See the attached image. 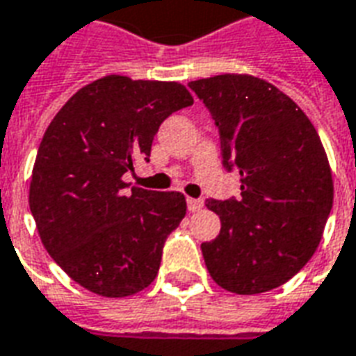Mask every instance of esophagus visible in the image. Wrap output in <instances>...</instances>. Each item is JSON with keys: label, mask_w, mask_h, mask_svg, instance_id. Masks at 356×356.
<instances>
[{"label": "esophagus", "mask_w": 356, "mask_h": 356, "mask_svg": "<svg viewBox=\"0 0 356 356\" xmlns=\"http://www.w3.org/2000/svg\"><path fill=\"white\" fill-rule=\"evenodd\" d=\"M201 207H203V201H201V199H188V209H190L191 213L201 211Z\"/></svg>", "instance_id": "34e87169"}]
</instances>
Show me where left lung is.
<instances>
[{
    "label": "left lung",
    "mask_w": 356,
    "mask_h": 356,
    "mask_svg": "<svg viewBox=\"0 0 356 356\" xmlns=\"http://www.w3.org/2000/svg\"><path fill=\"white\" fill-rule=\"evenodd\" d=\"M218 130L220 157L238 170L239 197L207 199L220 234L201 243L211 278L239 295L270 291L309 263L334 203L318 134L286 93L245 74L190 82Z\"/></svg>",
    "instance_id": "left-lung-1"
}]
</instances>
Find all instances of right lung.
Instances as JSON below:
<instances>
[{
  "mask_svg": "<svg viewBox=\"0 0 356 356\" xmlns=\"http://www.w3.org/2000/svg\"><path fill=\"white\" fill-rule=\"evenodd\" d=\"M193 105L178 82L105 76L65 103L38 149L30 211L51 259L103 297H128L155 280L163 247L186 216L178 191L122 182L149 161L159 126Z\"/></svg>",
  "mask_w": 356,
  "mask_h": 356,
  "instance_id": "1",
  "label": "right lung"
}]
</instances>
